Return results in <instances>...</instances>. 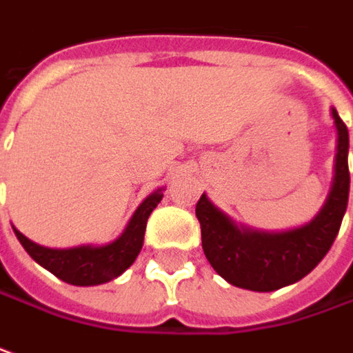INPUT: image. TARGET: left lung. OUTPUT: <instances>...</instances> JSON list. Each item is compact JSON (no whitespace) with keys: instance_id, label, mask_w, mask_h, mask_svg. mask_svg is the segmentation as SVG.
Masks as SVG:
<instances>
[{"instance_id":"8db88e82","label":"left lung","mask_w":353,"mask_h":353,"mask_svg":"<svg viewBox=\"0 0 353 353\" xmlns=\"http://www.w3.org/2000/svg\"><path fill=\"white\" fill-rule=\"evenodd\" d=\"M338 129L334 183L322 210L308 224L287 232H259L237 225L202 194L196 218L202 230V250L214 271L230 285L257 292L277 291L308 275L332 248L346 214L350 196L346 123L332 108Z\"/></svg>"}]
</instances>
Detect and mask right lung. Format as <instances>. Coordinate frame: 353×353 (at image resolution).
Listing matches in <instances>:
<instances>
[{
  "label": "right lung",
  "instance_id": "obj_1",
  "mask_svg": "<svg viewBox=\"0 0 353 353\" xmlns=\"http://www.w3.org/2000/svg\"><path fill=\"white\" fill-rule=\"evenodd\" d=\"M161 198H163V188L145 198L141 206L131 216L123 234L108 245H78L68 250H52L31 241L17 228H13V232L34 261L50 271L52 275L62 279L64 283H70L76 287L102 285L119 277L135 261V257L143 248L147 220L151 212L157 208V204L161 202Z\"/></svg>",
  "mask_w": 353,
  "mask_h": 353
}]
</instances>
